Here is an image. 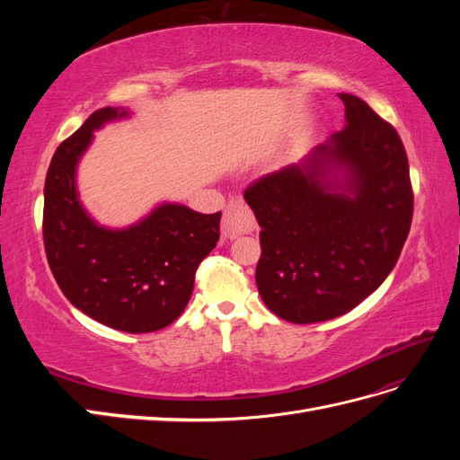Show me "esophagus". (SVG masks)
<instances>
[{
  "instance_id": "1",
  "label": "esophagus",
  "mask_w": 460,
  "mask_h": 460,
  "mask_svg": "<svg viewBox=\"0 0 460 460\" xmlns=\"http://www.w3.org/2000/svg\"><path fill=\"white\" fill-rule=\"evenodd\" d=\"M255 230V217L253 213L249 211V207L235 199V201H230L226 211H225V217H222V234H225V238H238V235L242 234H249Z\"/></svg>"
}]
</instances>
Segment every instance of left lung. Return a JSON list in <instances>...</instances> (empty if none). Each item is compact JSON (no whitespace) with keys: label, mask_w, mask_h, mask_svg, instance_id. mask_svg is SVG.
Masks as SVG:
<instances>
[{"label":"left lung","mask_w":460,"mask_h":460,"mask_svg":"<svg viewBox=\"0 0 460 460\" xmlns=\"http://www.w3.org/2000/svg\"><path fill=\"white\" fill-rule=\"evenodd\" d=\"M340 100L343 130L243 193L261 226L259 294L294 324L355 309L394 270L411 230L412 188L399 134L357 95Z\"/></svg>","instance_id":"obj_1"}]
</instances>
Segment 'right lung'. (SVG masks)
Listing matches in <instances>:
<instances>
[{
	"instance_id": "obj_1",
	"label": "right lung",
	"mask_w": 460,
	"mask_h": 460,
	"mask_svg": "<svg viewBox=\"0 0 460 460\" xmlns=\"http://www.w3.org/2000/svg\"><path fill=\"white\" fill-rule=\"evenodd\" d=\"M128 109L103 107L58 147L44 188V245L65 297L97 323L155 332L182 314L199 262L220 238V211L163 203L127 228H107L78 199L76 166L93 132Z\"/></svg>"
}]
</instances>
